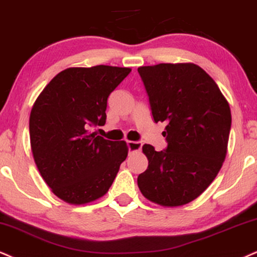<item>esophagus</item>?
Wrapping results in <instances>:
<instances>
[{
    "mask_svg": "<svg viewBox=\"0 0 257 257\" xmlns=\"http://www.w3.org/2000/svg\"><path fill=\"white\" fill-rule=\"evenodd\" d=\"M142 142H134V141H128L127 142V148H128V153H135V151H139L142 150Z\"/></svg>",
    "mask_w": 257,
    "mask_h": 257,
    "instance_id": "obj_1",
    "label": "esophagus"
}]
</instances>
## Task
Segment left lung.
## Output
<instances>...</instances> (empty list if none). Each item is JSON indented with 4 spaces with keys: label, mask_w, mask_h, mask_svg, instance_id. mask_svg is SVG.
Wrapping results in <instances>:
<instances>
[{
    "label": "left lung",
    "mask_w": 257,
    "mask_h": 257,
    "mask_svg": "<svg viewBox=\"0 0 257 257\" xmlns=\"http://www.w3.org/2000/svg\"><path fill=\"white\" fill-rule=\"evenodd\" d=\"M155 122H166L167 148L145 144L149 166L139 174L142 194L162 206H181L211 185L225 160L229 103L216 82L193 63L141 66Z\"/></svg>",
    "instance_id": "left-lung-1"
}]
</instances>
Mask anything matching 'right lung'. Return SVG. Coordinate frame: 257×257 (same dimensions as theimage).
<instances>
[{
	"instance_id": "right-lung-1",
	"label": "right lung",
	"mask_w": 257,
	"mask_h": 257,
	"mask_svg": "<svg viewBox=\"0 0 257 257\" xmlns=\"http://www.w3.org/2000/svg\"><path fill=\"white\" fill-rule=\"evenodd\" d=\"M130 72L108 65L65 69L32 108L34 162L47 186L69 204H87L106 194L127 156L125 142L104 139L91 128L104 125L108 96Z\"/></svg>"
}]
</instances>
